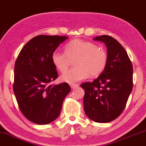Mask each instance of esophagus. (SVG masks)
<instances>
[{"label":"esophagus","mask_w":146,"mask_h":146,"mask_svg":"<svg viewBox=\"0 0 146 146\" xmlns=\"http://www.w3.org/2000/svg\"><path fill=\"white\" fill-rule=\"evenodd\" d=\"M78 84H70V87H71V89H76V88H77L78 87Z\"/></svg>","instance_id":"obj_1"}]
</instances>
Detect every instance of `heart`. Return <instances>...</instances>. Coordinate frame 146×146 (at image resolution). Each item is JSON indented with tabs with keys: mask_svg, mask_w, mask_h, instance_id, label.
<instances>
[{
	"mask_svg": "<svg viewBox=\"0 0 146 146\" xmlns=\"http://www.w3.org/2000/svg\"><path fill=\"white\" fill-rule=\"evenodd\" d=\"M65 53L55 51L51 60L61 72L69 68L74 61V67L61 76L62 81L73 84L88 76L96 77L104 72L108 64V54L94 43L82 39L71 40L64 46Z\"/></svg>",
	"mask_w": 146,
	"mask_h": 146,
	"instance_id": "obj_1",
	"label": "heart"
}]
</instances>
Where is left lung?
I'll use <instances>...</instances> for the list:
<instances>
[{
    "label": "left lung",
    "instance_id": "8db88e82",
    "mask_svg": "<svg viewBox=\"0 0 146 146\" xmlns=\"http://www.w3.org/2000/svg\"><path fill=\"white\" fill-rule=\"evenodd\" d=\"M93 40L107 47L108 64L92 82H84V110L96 123L112 121L123 112L133 89V66L125 48L116 39L107 35Z\"/></svg>",
    "mask_w": 146,
    "mask_h": 146
}]
</instances>
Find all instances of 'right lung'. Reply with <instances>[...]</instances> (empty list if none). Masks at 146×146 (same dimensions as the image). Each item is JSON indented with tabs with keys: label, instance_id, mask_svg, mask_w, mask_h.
<instances>
[{
	"label": "right lung",
	"instance_id": "1",
	"mask_svg": "<svg viewBox=\"0 0 146 146\" xmlns=\"http://www.w3.org/2000/svg\"><path fill=\"white\" fill-rule=\"evenodd\" d=\"M68 36L39 35L27 42L16 60L13 91L21 113L32 123L46 125L60 114L70 92L66 82L51 84L58 76L51 55Z\"/></svg>",
	"mask_w": 146,
	"mask_h": 146
}]
</instances>
